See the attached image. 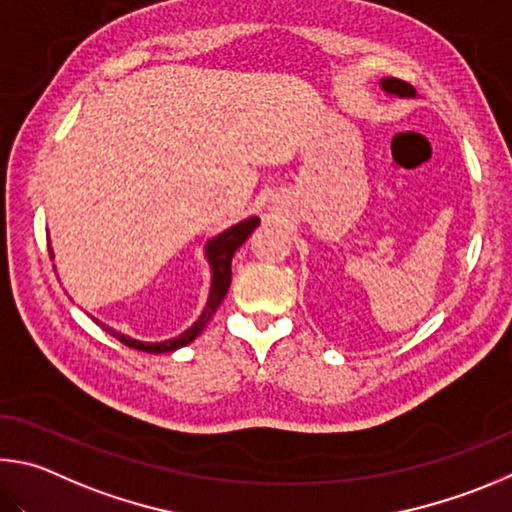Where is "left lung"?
<instances>
[{"instance_id": "obj_1", "label": "left lung", "mask_w": 512, "mask_h": 512, "mask_svg": "<svg viewBox=\"0 0 512 512\" xmlns=\"http://www.w3.org/2000/svg\"><path fill=\"white\" fill-rule=\"evenodd\" d=\"M382 89L387 94L398 96V98H414L416 96V89L400 78H382Z\"/></svg>"}]
</instances>
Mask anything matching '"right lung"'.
Masks as SVG:
<instances>
[{"mask_svg": "<svg viewBox=\"0 0 512 512\" xmlns=\"http://www.w3.org/2000/svg\"><path fill=\"white\" fill-rule=\"evenodd\" d=\"M258 224H261V220H258L256 215H251V218L233 224V227L218 233V236H215L213 240L206 242V261H209L211 272H213L211 274L209 301H206L200 319H197L191 328L184 330V333L179 337L152 344V342H139V339H132V337L123 335V333H116V330L107 328L103 324L101 326L107 330V333L119 339L121 344L130 346V348H137V351H143V353H173V351H177V348L191 344L197 335H202V330L206 328V324H209V319L215 315V310H218L222 299L227 297V290L231 285V258H233V254H236V249L242 245V242H245L251 236V231H254ZM49 256L53 258L51 247H49ZM96 324H98V321H96Z\"/></svg>", "mask_w": 512, "mask_h": 512, "instance_id": "1", "label": "right lung"}]
</instances>
